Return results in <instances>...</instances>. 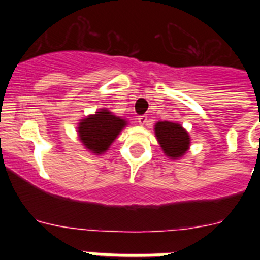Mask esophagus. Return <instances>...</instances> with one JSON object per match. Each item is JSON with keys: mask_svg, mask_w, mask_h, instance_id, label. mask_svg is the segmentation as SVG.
Instances as JSON below:
<instances>
[{"mask_svg": "<svg viewBox=\"0 0 260 260\" xmlns=\"http://www.w3.org/2000/svg\"><path fill=\"white\" fill-rule=\"evenodd\" d=\"M138 122H139V125H142V126L147 125V122H148V117H147V116H139V117H138Z\"/></svg>", "mask_w": 260, "mask_h": 260, "instance_id": "34e87169", "label": "esophagus"}]
</instances>
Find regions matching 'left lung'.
Listing matches in <instances>:
<instances>
[{
  "mask_svg": "<svg viewBox=\"0 0 260 260\" xmlns=\"http://www.w3.org/2000/svg\"><path fill=\"white\" fill-rule=\"evenodd\" d=\"M155 135L161 150L172 160L182 157L186 151L189 150V133L186 132L180 123L160 121L155 125Z\"/></svg>",
  "mask_w": 260,
  "mask_h": 260,
  "instance_id": "obj_1",
  "label": "left lung"
}]
</instances>
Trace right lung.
<instances>
[{
    "mask_svg": "<svg viewBox=\"0 0 260 260\" xmlns=\"http://www.w3.org/2000/svg\"><path fill=\"white\" fill-rule=\"evenodd\" d=\"M126 125V119L114 116L108 109H100L95 114L80 119L78 135L87 150L96 155H102L107 152Z\"/></svg>",
    "mask_w": 260,
    "mask_h": 260,
    "instance_id": "obj_1",
    "label": "right lung"
}]
</instances>
